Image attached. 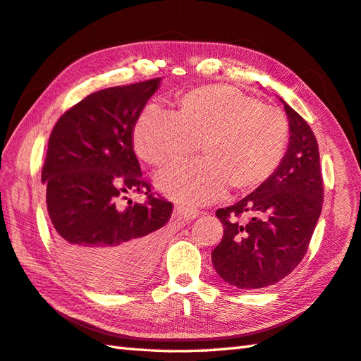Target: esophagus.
Segmentation results:
<instances>
[{"label": "esophagus", "mask_w": 361, "mask_h": 361, "mask_svg": "<svg viewBox=\"0 0 361 361\" xmlns=\"http://www.w3.org/2000/svg\"><path fill=\"white\" fill-rule=\"evenodd\" d=\"M198 214H200V212L197 209H193V207H186V206L175 207V215H177V218L184 219V221L195 219L198 216Z\"/></svg>", "instance_id": "esophagus-1"}]
</instances>
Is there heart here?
<instances>
[{
	"label": "heart",
	"mask_w": 361,
	"mask_h": 361,
	"mask_svg": "<svg viewBox=\"0 0 361 361\" xmlns=\"http://www.w3.org/2000/svg\"><path fill=\"white\" fill-rule=\"evenodd\" d=\"M134 149L159 172L186 163L197 146L202 161L159 181L173 200L202 204L224 195L259 189L279 168L290 138L281 109L259 104L228 85H204L184 92L172 116L146 111L134 128Z\"/></svg>",
	"instance_id": "heart-1"
}]
</instances>
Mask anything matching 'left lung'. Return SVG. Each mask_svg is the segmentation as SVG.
<instances>
[{
  "mask_svg": "<svg viewBox=\"0 0 361 361\" xmlns=\"http://www.w3.org/2000/svg\"><path fill=\"white\" fill-rule=\"evenodd\" d=\"M283 102V100H282ZM290 145L264 186L216 216L224 226L212 264L221 279L241 290L264 288L288 276L308 250L323 204L316 135L283 102Z\"/></svg>",
  "mask_w": 361,
  "mask_h": 361,
  "instance_id": "8db88e82",
  "label": "left lung"
}]
</instances>
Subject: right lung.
I'll list each match as a JSON object with an SVG mask.
<instances>
[{
	"label": "right lung",
	"mask_w": 361,
	"mask_h": 361,
	"mask_svg": "<svg viewBox=\"0 0 361 361\" xmlns=\"http://www.w3.org/2000/svg\"><path fill=\"white\" fill-rule=\"evenodd\" d=\"M161 78L92 92L61 116L41 173L54 244L68 270L100 290H123L149 274L172 202L151 192L133 133ZM143 192L147 201L128 202Z\"/></svg>",
	"instance_id": "right-lung-1"
}]
</instances>
